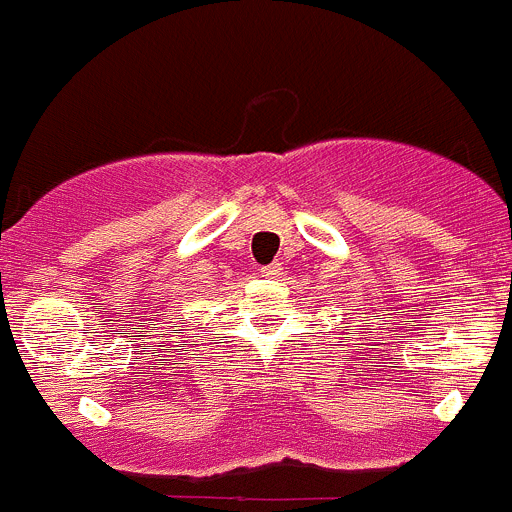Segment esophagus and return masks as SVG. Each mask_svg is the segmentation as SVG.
Wrapping results in <instances>:
<instances>
[{
  "instance_id": "34e87169",
  "label": "esophagus",
  "mask_w": 512,
  "mask_h": 512,
  "mask_svg": "<svg viewBox=\"0 0 512 512\" xmlns=\"http://www.w3.org/2000/svg\"><path fill=\"white\" fill-rule=\"evenodd\" d=\"M261 273L266 278H276V276H281V273H283V266H281V263H271V266H263Z\"/></svg>"
}]
</instances>
